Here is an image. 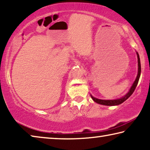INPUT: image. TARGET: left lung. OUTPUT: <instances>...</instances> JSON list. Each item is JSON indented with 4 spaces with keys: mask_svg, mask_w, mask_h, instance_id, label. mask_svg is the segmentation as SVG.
<instances>
[{
    "mask_svg": "<svg viewBox=\"0 0 150 150\" xmlns=\"http://www.w3.org/2000/svg\"><path fill=\"white\" fill-rule=\"evenodd\" d=\"M137 57H138V75H137L136 80L134 81V82L133 83L132 86L130 91H128V93L126 94V95H124L123 97H122L120 98H118V99H115V100H102V99H98V98H95L94 96L91 95V98L92 99L96 102V103L100 104V105H106V106H116V105H120L122 103H124L126 100L128 99V98L130 97V96L132 95V93H134V90L136 87L137 85H138V81H139V77H140V74H141V65H140V59H139V54L137 52Z\"/></svg>",
    "mask_w": 150,
    "mask_h": 150,
    "instance_id": "1",
    "label": "left lung"
}]
</instances>
